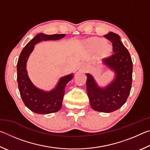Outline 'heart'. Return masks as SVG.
<instances>
[{
  "label": "heart",
  "instance_id": "heart-1",
  "mask_svg": "<svg viewBox=\"0 0 150 150\" xmlns=\"http://www.w3.org/2000/svg\"><path fill=\"white\" fill-rule=\"evenodd\" d=\"M88 44L93 50H98L100 47V53L103 55H108L111 50L110 45L108 44H103V40L98 38L90 39Z\"/></svg>",
  "mask_w": 150,
  "mask_h": 150
}]
</instances>
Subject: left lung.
I'll return each instance as SVG.
<instances>
[{
	"mask_svg": "<svg viewBox=\"0 0 150 150\" xmlns=\"http://www.w3.org/2000/svg\"><path fill=\"white\" fill-rule=\"evenodd\" d=\"M112 44L113 52L103 59V63L115 72V79L107 87L102 88L96 84L89 74L87 79V91L91 106L95 110L111 112L120 108L130 95L132 82L133 63L130 53L113 32L104 35Z\"/></svg>",
	"mask_w": 150,
	"mask_h": 150,
	"instance_id": "left-lung-1",
	"label": "left lung"
}]
</instances>
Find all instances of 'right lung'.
Returning a JSON list of instances; mask_svg holds the SVG:
<instances>
[{
    "label": "right lung",
    "mask_w": 150,
    "mask_h": 150,
    "mask_svg": "<svg viewBox=\"0 0 150 150\" xmlns=\"http://www.w3.org/2000/svg\"><path fill=\"white\" fill-rule=\"evenodd\" d=\"M65 34L45 35L39 34L34 37L20 53L17 63V81L20 96L24 105L30 110L40 115L55 112L60 110L65 95L66 85L73 78V74L60 79L57 87L50 92L40 90L32 84L28 76L26 66L30 54L34 45L41 41L57 40L65 37Z\"/></svg>",
    "instance_id": "obj_1"
}]
</instances>
